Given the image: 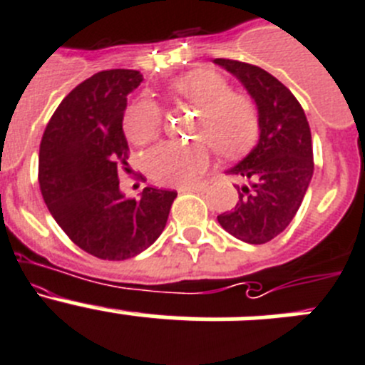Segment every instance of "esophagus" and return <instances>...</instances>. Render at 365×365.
<instances>
[{
    "label": "esophagus",
    "mask_w": 365,
    "mask_h": 365,
    "mask_svg": "<svg viewBox=\"0 0 365 365\" xmlns=\"http://www.w3.org/2000/svg\"><path fill=\"white\" fill-rule=\"evenodd\" d=\"M205 183H192V185H180L178 192H194V190H203Z\"/></svg>",
    "instance_id": "obj_1"
}]
</instances>
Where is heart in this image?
Wrapping results in <instances>:
<instances>
[{"instance_id":"b5f03b06","label":"heart","mask_w":365,"mask_h":365,"mask_svg":"<svg viewBox=\"0 0 365 365\" xmlns=\"http://www.w3.org/2000/svg\"><path fill=\"white\" fill-rule=\"evenodd\" d=\"M175 98L200 108L196 136L209 142L221 156L243 153L257 136V110L243 93L230 91L220 73L207 68L192 70L171 86ZM122 128L129 142L149 144L162 128V108L153 98L140 97L125 108ZM145 173L162 185H187L209 165V149L203 144L163 142L145 155Z\"/></svg>"}]
</instances>
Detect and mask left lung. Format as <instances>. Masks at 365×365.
I'll return each instance as SVG.
<instances>
[{
	"label": "left lung",
	"mask_w": 365,
	"mask_h": 365,
	"mask_svg": "<svg viewBox=\"0 0 365 365\" xmlns=\"http://www.w3.org/2000/svg\"><path fill=\"white\" fill-rule=\"evenodd\" d=\"M237 77L257 106L259 140L229 175L247 180L240 202L217 221L229 234L250 245L274 240L290 225L313 176V148L304 110L288 88L254 64L214 59Z\"/></svg>",
	"instance_id": "8db88e82"
}]
</instances>
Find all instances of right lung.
<instances>
[{"instance_id": "add662e5", "label": "right lung", "mask_w": 365, "mask_h": 365, "mask_svg": "<svg viewBox=\"0 0 365 365\" xmlns=\"http://www.w3.org/2000/svg\"><path fill=\"white\" fill-rule=\"evenodd\" d=\"M136 70H106L73 88L50 118L39 145V187L50 214L79 248L122 261L151 247L165 229L175 190L145 187L128 200L118 171H129L122 131Z\"/></svg>"}]
</instances>
